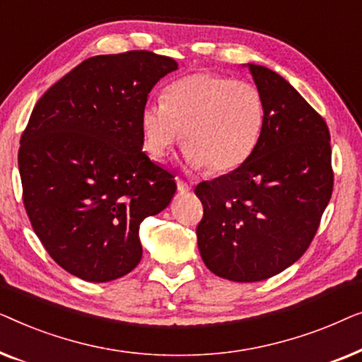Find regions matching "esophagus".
<instances>
[{
	"label": "esophagus",
	"mask_w": 362,
	"mask_h": 362,
	"mask_svg": "<svg viewBox=\"0 0 362 362\" xmlns=\"http://www.w3.org/2000/svg\"><path fill=\"white\" fill-rule=\"evenodd\" d=\"M192 189L191 185H187L185 181H177V192L180 194H186V192H189Z\"/></svg>",
	"instance_id": "obj_1"
}]
</instances>
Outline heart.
<instances>
[{"mask_svg":"<svg viewBox=\"0 0 362 362\" xmlns=\"http://www.w3.org/2000/svg\"><path fill=\"white\" fill-rule=\"evenodd\" d=\"M264 120V98L252 83L194 72L170 83L161 103L141 108L143 148L153 160H161L181 130L187 166L224 175L252 156Z\"/></svg>","mask_w":362,"mask_h":362,"instance_id":"heart-1","label":"heart"}]
</instances>
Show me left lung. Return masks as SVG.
<instances>
[{"mask_svg": "<svg viewBox=\"0 0 362 362\" xmlns=\"http://www.w3.org/2000/svg\"><path fill=\"white\" fill-rule=\"evenodd\" d=\"M265 105L264 130L237 170L196 186L204 207L197 247L207 269L260 281L308 249L333 192L329 130L279 74L247 64Z\"/></svg>", "mask_w": 362, "mask_h": 362, "instance_id": "obj_1", "label": "left lung"}]
</instances>
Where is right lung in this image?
<instances>
[{
    "label": "right lung",
    "mask_w": 362,
    "mask_h": 362,
    "mask_svg": "<svg viewBox=\"0 0 362 362\" xmlns=\"http://www.w3.org/2000/svg\"><path fill=\"white\" fill-rule=\"evenodd\" d=\"M176 69L150 51L95 56L34 107L18 153L24 207L44 249L78 279L130 274L141 260L143 219L175 196V176L141 151L140 113Z\"/></svg>",
    "instance_id": "obj_1"
}]
</instances>
